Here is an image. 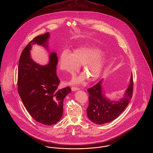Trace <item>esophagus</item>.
Wrapping results in <instances>:
<instances>
[{
    "mask_svg": "<svg viewBox=\"0 0 153 153\" xmlns=\"http://www.w3.org/2000/svg\"><path fill=\"white\" fill-rule=\"evenodd\" d=\"M71 89H72V91H77V90L80 89L79 88L76 87H72L71 88Z\"/></svg>",
    "mask_w": 153,
    "mask_h": 153,
    "instance_id": "34e87169",
    "label": "esophagus"
}]
</instances>
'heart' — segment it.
<instances>
[{
    "mask_svg": "<svg viewBox=\"0 0 153 153\" xmlns=\"http://www.w3.org/2000/svg\"><path fill=\"white\" fill-rule=\"evenodd\" d=\"M102 51L95 47L82 46L74 51L72 55L68 51L62 53L59 59V65L62 71L73 74L78 69L79 65L82 64L81 70L87 80L94 81L100 76L105 65V58L101 57ZM84 76L74 80L79 82L84 79Z\"/></svg>",
    "mask_w": 153,
    "mask_h": 153,
    "instance_id": "obj_1",
    "label": "heart"
}]
</instances>
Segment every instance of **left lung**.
Returning <instances> with one entry per match:
<instances>
[{"label": "left lung", "mask_w": 153, "mask_h": 153, "mask_svg": "<svg viewBox=\"0 0 153 153\" xmlns=\"http://www.w3.org/2000/svg\"><path fill=\"white\" fill-rule=\"evenodd\" d=\"M102 81L100 80L94 86L87 89L89 94L87 116L90 120L97 124L107 123L117 119L127 106L133 93L132 74L123 98L117 102L110 101L102 94Z\"/></svg>", "instance_id": "1"}]
</instances>
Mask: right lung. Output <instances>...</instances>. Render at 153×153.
<instances>
[{
    "label": "right lung",
    "mask_w": 153,
    "mask_h": 153,
    "mask_svg": "<svg viewBox=\"0 0 153 153\" xmlns=\"http://www.w3.org/2000/svg\"><path fill=\"white\" fill-rule=\"evenodd\" d=\"M49 33L35 37L22 51L18 65V92L31 117L39 123L51 126L60 120L63 114V101L71 92L66 87L58 89L60 80L56 74L58 58L56 53L50 55L49 63L42 66L30 57L31 45L48 48Z\"/></svg>",
    "instance_id": "1"
}]
</instances>
